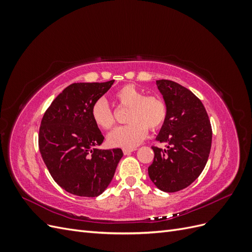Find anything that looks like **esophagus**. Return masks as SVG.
<instances>
[{
  "mask_svg": "<svg viewBox=\"0 0 252 252\" xmlns=\"http://www.w3.org/2000/svg\"><path fill=\"white\" fill-rule=\"evenodd\" d=\"M134 150H136L135 148H131V149H123V152H124V155H130L131 152H133Z\"/></svg>",
  "mask_w": 252,
  "mask_h": 252,
  "instance_id": "esophagus-1",
  "label": "esophagus"
}]
</instances>
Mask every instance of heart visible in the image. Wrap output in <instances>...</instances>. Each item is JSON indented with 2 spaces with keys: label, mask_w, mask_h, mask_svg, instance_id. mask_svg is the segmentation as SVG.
<instances>
[{
  "label": "heart",
  "mask_w": 252,
  "mask_h": 252,
  "mask_svg": "<svg viewBox=\"0 0 252 252\" xmlns=\"http://www.w3.org/2000/svg\"><path fill=\"white\" fill-rule=\"evenodd\" d=\"M116 98L123 107H129L127 122L129 124L114 129L108 134V144L112 147L134 148L146 138L148 127L151 130L161 128L168 116V107L162 97L147 95L133 84H127L116 93ZM91 118L94 124L104 130L111 129L116 123L109 104L98 98L91 106Z\"/></svg>",
  "instance_id": "obj_1"
}]
</instances>
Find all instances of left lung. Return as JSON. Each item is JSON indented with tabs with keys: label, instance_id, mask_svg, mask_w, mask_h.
<instances>
[{
	"label": "left lung",
	"instance_id": "left-lung-1",
	"mask_svg": "<svg viewBox=\"0 0 252 252\" xmlns=\"http://www.w3.org/2000/svg\"><path fill=\"white\" fill-rule=\"evenodd\" d=\"M157 86L168 107L157 140L167 146L151 147L155 158L148 174L162 191L177 192L193 183L205 168L212 129L204 105L189 89L169 80H158Z\"/></svg>",
	"mask_w": 252,
	"mask_h": 252
}]
</instances>
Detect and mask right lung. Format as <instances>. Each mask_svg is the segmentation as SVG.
Returning <instances> with one entry per match:
<instances>
[{"label": "right lung", "mask_w": 252, "mask_h": 252, "mask_svg": "<svg viewBox=\"0 0 252 252\" xmlns=\"http://www.w3.org/2000/svg\"><path fill=\"white\" fill-rule=\"evenodd\" d=\"M114 80L73 83L45 111L39 131V148L52 179L67 192L94 197L108 187L123 151L96 147L104 141L91 118V106Z\"/></svg>", "instance_id": "right-lung-1"}]
</instances>
